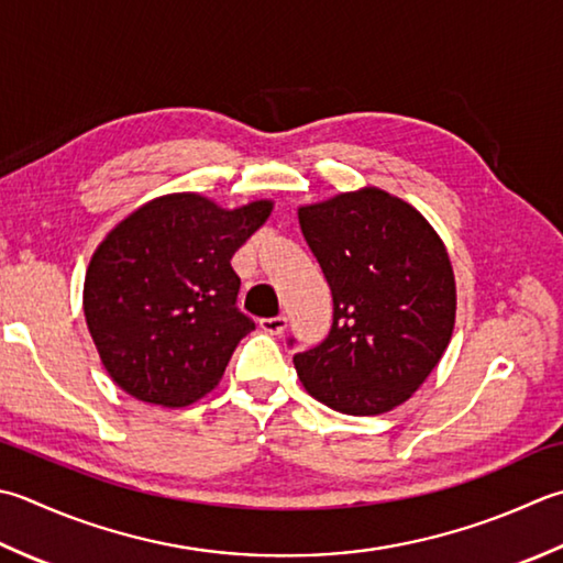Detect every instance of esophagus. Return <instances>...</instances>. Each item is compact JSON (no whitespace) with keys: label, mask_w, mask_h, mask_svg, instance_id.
I'll use <instances>...</instances> for the list:
<instances>
[{"label":"esophagus","mask_w":563,"mask_h":563,"mask_svg":"<svg viewBox=\"0 0 563 563\" xmlns=\"http://www.w3.org/2000/svg\"><path fill=\"white\" fill-rule=\"evenodd\" d=\"M261 329L271 336H280L285 329H288V317H268V319H261Z\"/></svg>","instance_id":"esophagus-1"}]
</instances>
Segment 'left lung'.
<instances>
[{
	"label": "left lung",
	"instance_id": "left-lung-1",
	"mask_svg": "<svg viewBox=\"0 0 563 563\" xmlns=\"http://www.w3.org/2000/svg\"><path fill=\"white\" fill-rule=\"evenodd\" d=\"M297 217L334 300L329 336L292 358L297 376L336 412H390L412 398L454 334L456 280L444 241L380 187L305 205Z\"/></svg>",
	"mask_w": 563,
	"mask_h": 563
}]
</instances>
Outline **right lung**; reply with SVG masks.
Here are the masks:
<instances>
[{"instance_id":"add662e5","label":"right lung","mask_w":563,"mask_h":563,"mask_svg":"<svg viewBox=\"0 0 563 563\" xmlns=\"http://www.w3.org/2000/svg\"><path fill=\"white\" fill-rule=\"evenodd\" d=\"M273 202L224 209L197 192L141 205L109 231L85 273L82 307L102 366L131 398L192 405L253 327L236 310L231 256Z\"/></svg>"}]
</instances>
